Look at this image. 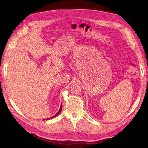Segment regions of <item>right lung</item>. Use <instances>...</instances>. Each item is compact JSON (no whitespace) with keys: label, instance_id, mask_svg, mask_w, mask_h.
<instances>
[{"label":"right lung","instance_id":"obj_1","mask_svg":"<svg viewBox=\"0 0 148 148\" xmlns=\"http://www.w3.org/2000/svg\"><path fill=\"white\" fill-rule=\"evenodd\" d=\"M61 111H62V106H60V110L58 111V112L57 113H56V114L55 116H52V117L49 118H48V119H52V118H55V116H56L58 114H59V113Z\"/></svg>","mask_w":148,"mask_h":148}]
</instances>
